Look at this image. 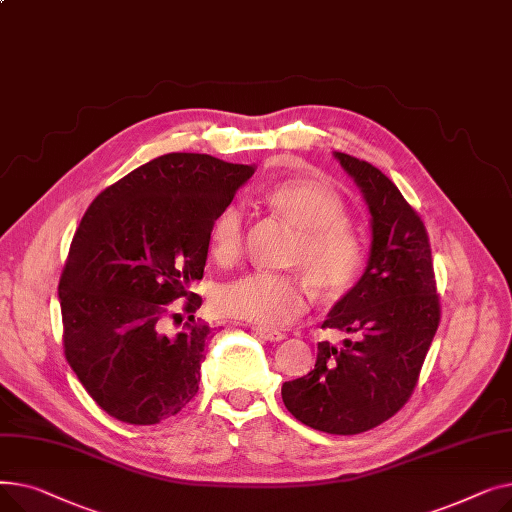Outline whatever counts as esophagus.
I'll return each instance as SVG.
<instances>
[{
  "instance_id": "34e87169",
  "label": "esophagus",
  "mask_w": 512,
  "mask_h": 512,
  "mask_svg": "<svg viewBox=\"0 0 512 512\" xmlns=\"http://www.w3.org/2000/svg\"><path fill=\"white\" fill-rule=\"evenodd\" d=\"M253 332H255L259 338L267 340V342H280V340H284V334H282V332H278V330H270V328H259V326H255V328H253Z\"/></svg>"
}]
</instances>
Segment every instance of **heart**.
<instances>
[{
	"label": "heart",
	"instance_id": "1",
	"mask_svg": "<svg viewBox=\"0 0 512 512\" xmlns=\"http://www.w3.org/2000/svg\"><path fill=\"white\" fill-rule=\"evenodd\" d=\"M265 201L297 228L290 263L299 265L309 282L326 294L340 292L357 278L363 249L344 222V203L330 186L294 178L272 186ZM242 245V213L222 207L209 226V251L220 263H232ZM309 305V288L292 274L255 272L220 288L215 307L222 315L251 321L263 328L286 326Z\"/></svg>",
	"mask_w": 512,
	"mask_h": 512
}]
</instances>
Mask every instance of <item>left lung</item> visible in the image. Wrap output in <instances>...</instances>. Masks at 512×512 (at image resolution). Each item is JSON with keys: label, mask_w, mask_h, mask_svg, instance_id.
Masks as SVG:
<instances>
[{"label": "left lung", "mask_w": 512, "mask_h": 512, "mask_svg": "<svg viewBox=\"0 0 512 512\" xmlns=\"http://www.w3.org/2000/svg\"><path fill=\"white\" fill-rule=\"evenodd\" d=\"M371 215L363 276L332 307L321 328L355 334L336 348L317 344L303 378L284 382L282 400L317 432L353 436L384 423L409 400L440 324L432 249L425 226L378 168L334 151Z\"/></svg>", "instance_id": "1"}]
</instances>
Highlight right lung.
Here are the masks:
<instances>
[{"mask_svg": "<svg viewBox=\"0 0 512 512\" xmlns=\"http://www.w3.org/2000/svg\"><path fill=\"white\" fill-rule=\"evenodd\" d=\"M255 166L168 153L132 170L91 203L60 278L64 353L91 398L118 421L153 425L199 390L213 330L195 321L209 226ZM186 298L187 330L160 332Z\"/></svg>", "mask_w": 512, "mask_h": 512, "instance_id": "right-lung-1", "label": "right lung"}]
</instances>
